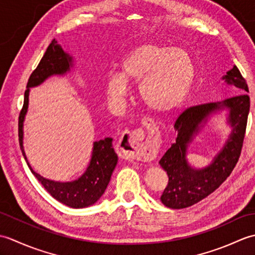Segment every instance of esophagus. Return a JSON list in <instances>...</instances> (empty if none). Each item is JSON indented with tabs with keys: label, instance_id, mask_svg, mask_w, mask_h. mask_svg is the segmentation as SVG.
Here are the masks:
<instances>
[{
	"label": "esophagus",
	"instance_id": "1",
	"mask_svg": "<svg viewBox=\"0 0 255 255\" xmlns=\"http://www.w3.org/2000/svg\"><path fill=\"white\" fill-rule=\"evenodd\" d=\"M144 126L148 134L142 129H134L124 134L119 141L123 153L127 158L139 161H151L155 158L161 145V134L152 119H145Z\"/></svg>",
	"mask_w": 255,
	"mask_h": 255
}]
</instances>
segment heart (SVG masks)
Returning a JSON list of instances; mask_svg holds the SVG:
<instances>
[{
  "instance_id": "obj_1",
  "label": "heart",
  "mask_w": 255,
  "mask_h": 255,
  "mask_svg": "<svg viewBox=\"0 0 255 255\" xmlns=\"http://www.w3.org/2000/svg\"><path fill=\"white\" fill-rule=\"evenodd\" d=\"M194 78V68L187 53L175 48L145 44L125 58L121 73L106 79V92L116 102L129 94L128 81L140 83V96L150 110L170 112L185 99Z\"/></svg>"
}]
</instances>
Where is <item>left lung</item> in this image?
I'll list each match as a JSON object with an SVG mask.
<instances>
[{
    "label": "left lung",
    "instance_id": "8db88e82",
    "mask_svg": "<svg viewBox=\"0 0 255 255\" xmlns=\"http://www.w3.org/2000/svg\"><path fill=\"white\" fill-rule=\"evenodd\" d=\"M224 80L242 92H249L247 81L237 66L227 72ZM224 107L231 110L230 122L234 128L231 138L213 164L203 170H194L185 160L187 143L197 132L198 125L211 111ZM249 111L250 96L240 94L221 103H206L188 107L177 117L174 124L177 131L176 142L172 144L159 162L169 176L167 186L161 195V202L166 207L173 209L189 207L207 197L226 181L240 158Z\"/></svg>",
    "mask_w": 255,
    "mask_h": 255
}]
</instances>
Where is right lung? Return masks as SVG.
<instances>
[{
    "mask_svg": "<svg viewBox=\"0 0 255 255\" xmlns=\"http://www.w3.org/2000/svg\"><path fill=\"white\" fill-rule=\"evenodd\" d=\"M72 58L63 51L56 39H53L51 44L48 46L45 55L38 63L37 68L30 74L25 91L24 104L18 116V140L21 153H23L26 162L27 159L23 148V122L27 107H28L29 88L39 85L52 74L66 73L70 70ZM112 141V138H105L104 140L94 142L93 154H92L88 170L82 176L73 182L60 183L46 180L37 174L35 171H32L28 162H27V165L29 166L32 174L37 177V180L42 184V186L53 198L69 207L84 208L93 205L100 199L111 181L112 173L118 161Z\"/></svg>",
    "mask_w": 255,
    "mask_h": 255,
    "instance_id": "right-lung-1",
    "label": "right lung"
}]
</instances>
